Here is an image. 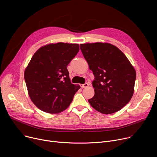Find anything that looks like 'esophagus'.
<instances>
[{"label": "esophagus", "mask_w": 157, "mask_h": 157, "mask_svg": "<svg viewBox=\"0 0 157 157\" xmlns=\"http://www.w3.org/2000/svg\"><path fill=\"white\" fill-rule=\"evenodd\" d=\"M80 86H81V88H86V87L88 86V84L87 83H85L83 85H80Z\"/></svg>", "instance_id": "1"}]
</instances>
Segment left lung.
I'll use <instances>...</instances> for the list:
<instances>
[{"label":"left lung","mask_w":157,"mask_h":157,"mask_svg":"<svg viewBox=\"0 0 157 157\" xmlns=\"http://www.w3.org/2000/svg\"><path fill=\"white\" fill-rule=\"evenodd\" d=\"M80 49L95 79V95L88 100L97 111L104 114L116 113L132 97L136 72L127 56L111 44H81Z\"/></svg>","instance_id":"8db88e82"}]
</instances>
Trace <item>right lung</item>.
Segmentation results:
<instances>
[{"label": "right lung", "instance_id": "right-lung-1", "mask_svg": "<svg viewBox=\"0 0 157 157\" xmlns=\"http://www.w3.org/2000/svg\"><path fill=\"white\" fill-rule=\"evenodd\" d=\"M79 50L78 44L57 43L40 47L25 70L31 101L44 112L63 111L80 88L72 84L67 66Z\"/></svg>", "mask_w": 157, "mask_h": 157}]
</instances>
